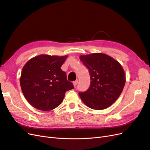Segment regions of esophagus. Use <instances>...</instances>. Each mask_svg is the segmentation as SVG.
I'll list each match as a JSON object with an SVG mask.
<instances>
[{"label": "esophagus", "mask_w": 150, "mask_h": 150, "mask_svg": "<svg viewBox=\"0 0 150 150\" xmlns=\"http://www.w3.org/2000/svg\"><path fill=\"white\" fill-rule=\"evenodd\" d=\"M78 82H79V80H75V81H74V86L75 87H76V86H77Z\"/></svg>", "instance_id": "1"}]
</instances>
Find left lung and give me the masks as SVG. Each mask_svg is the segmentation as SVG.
I'll use <instances>...</instances> for the list:
<instances>
[{"instance_id":"1","label":"left lung","mask_w":150,"mask_h":150,"mask_svg":"<svg viewBox=\"0 0 150 150\" xmlns=\"http://www.w3.org/2000/svg\"><path fill=\"white\" fill-rule=\"evenodd\" d=\"M80 59L89 71L91 83L79 94L89 108L101 110L110 106L120 96L125 83L124 70L117 61L103 53L82 55Z\"/></svg>"}]
</instances>
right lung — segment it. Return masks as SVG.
Instances as JSON below:
<instances>
[{
    "label": "right lung",
    "mask_w": 150,
    "mask_h": 150,
    "mask_svg": "<svg viewBox=\"0 0 150 150\" xmlns=\"http://www.w3.org/2000/svg\"><path fill=\"white\" fill-rule=\"evenodd\" d=\"M67 56L40 55L30 59L23 68L21 90L26 100L42 111L56 108L62 103L65 93L74 88L61 69Z\"/></svg>",
    "instance_id": "right-lung-1"
}]
</instances>
